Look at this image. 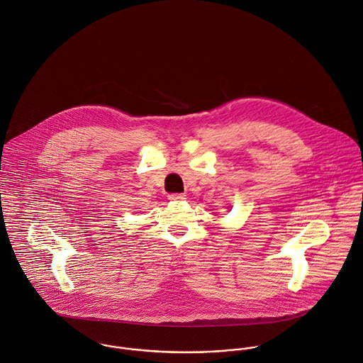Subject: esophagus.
Wrapping results in <instances>:
<instances>
[{
  "label": "esophagus",
  "instance_id": "esophagus-1",
  "mask_svg": "<svg viewBox=\"0 0 363 363\" xmlns=\"http://www.w3.org/2000/svg\"><path fill=\"white\" fill-rule=\"evenodd\" d=\"M168 199L169 201H184L185 195H182V194H171V195H168Z\"/></svg>",
  "mask_w": 363,
  "mask_h": 363
}]
</instances>
